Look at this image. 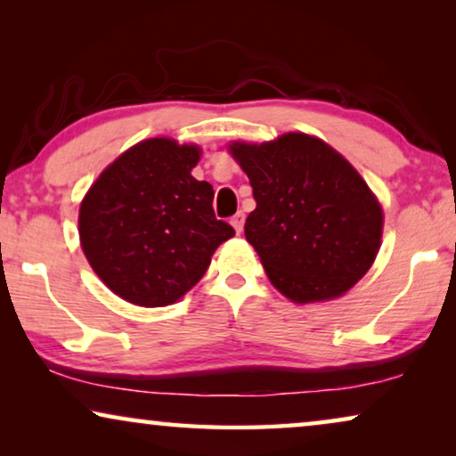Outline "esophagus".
<instances>
[{
	"instance_id": "34e87169",
	"label": "esophagus",
	"mask_w": 456,
	"mask_h": 456,
	"mask_svg": "<svg viewBox=\"0 0 456 456\" xmlns=\"http://www.w3.org/2000/svg\"><path fill=\"white\" fill-rule=\"evenodd\" d=\"M230 224H232V226H234L236 234H240L242 224H245V214H242V211H239V214H234L232 217H230Z\"/></svg>"
}]
</instances>
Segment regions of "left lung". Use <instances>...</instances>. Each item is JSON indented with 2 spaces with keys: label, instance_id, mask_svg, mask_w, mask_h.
<instances>
[{
  "label": "left lung",
  "instance_id": "obj_1",
  "mask_svg": "<svg viewBox=\"0 0 456 456\" xmlns=\"http://www.w3.org/2000/svg\"><path fill=\"white\" fill-rule=\"evenodd\" d=\"M257 208L245 236L267 278L295 303L345 295L379 251L384 214L359 172L315 136L232 142Z\"/></svg>",
  "mask_w": 456,
  "mask_h": 456
}]
</instances>
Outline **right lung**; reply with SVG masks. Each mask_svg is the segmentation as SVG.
Masks as SVG:
<instances>
[{"label":"right lung","instance_id":"right-lung-1","mask_svg":"<svg viewBox=\"0 0 456 456\" xmlns=\"http://www.w3.org/2000/svg\"><path fill=\"white\" fill-rule=\"evenodd\" d=\"M197 145L147 139L102 172L80 203L89 264L124 301L164 307L189 292L211 255L234 236L214 214V189L192 178Z\"/></svg>","mask_w":456,"mask_h":456}]
</instances>
